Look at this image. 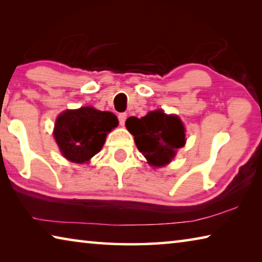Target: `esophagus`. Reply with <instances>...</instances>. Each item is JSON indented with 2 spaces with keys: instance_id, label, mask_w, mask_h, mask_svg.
<instances>
[{
  "instance_id": "34e87169",
  "label": "esophagus",
  "mask_w": 262,
  "mask_h": 262,
  "mask_svg": "<svg viewBox=\"0 0 262 262\" xmlns=\"http://www.w3.org/2000/svg\"><path fill=\"white\" fill-rule=\"evenodd\" d=\"M119 123H120L121 126H125V122H126V119H127V114L126 113H120L119 114Z\"/></svg>"
}]
</instances>
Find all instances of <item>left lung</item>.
<instances>
[{
    "instance_id": "left-lung-1",
    "label": "left lung",
    "mask_w": 262,
    "mask_h": 262,
    "mask_svg": "<svg viewBox=\"0 0 262 262\" xmlns=\"http://www.w3.org/2000/svg\"><path fill=\"white\" fill-rule=\"evenodd\" d=\"M126 127L134 135L139 151L152 167L167 165L186 143L183 121L163 110L151 111L141 119L128 118Z\"/></svg>"
}]
</instances>
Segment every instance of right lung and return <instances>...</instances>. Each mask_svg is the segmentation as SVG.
Segmentation results:
<instances>
[{"label": "right lung", "instance_id": "1", "mask_svg": "<svg viewBox=\"0 0 262 262\" xmlns=\"http://www.w3.org/2000/svg\"><path fill=\"white\" fill-rule=\"evenodd\" d=\"M118 125V118L112 112L85 106L62 112L56 119L53 135L62 156L83 164L100 151L106 136Z\"/></svg>", "mask_w": 262, "mask_h": 262}]
</instances>
